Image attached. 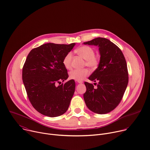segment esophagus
I'll return each instance as SVG.
<instances>
[{
	"instance_id": "esophagus-1",
	"label": "esophagus",
	"mask_w": 150,
	"mask_h": 150,
	"mask_svg": "<svg viewBox=\"0 0 150 150\" xmlns=\"http://www.w3.org/2000/svg\"><path fill=\"white\" fill-rule=\"evenodd\" d=\"M77 82H78V83H82L83 82H82V81H77Z\"/></svg>"
}]
</instances>
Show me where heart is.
Instances as JSON below:
<instances>
[{
	"label": "heart",
	"mask_w": 150,
	"mask_h": 150,
	"mask_svg": "<svg viewBox=\"0 0 150 150\" xmlns=\"http://www.w3.org/2000/svg\"><path fill=\"white\" fill-rule=\"evenodd\" d=\"M76 53L85 60V66L90 68L96 69L100 63V58L95 55V51L93 48L88 46H82L76 50ZM72 54L71 52L67 53L63 59V64L67 69H70L72 68ZM90 71L87 68L82 69H75L70 72L69 78L76 81H82L85 77L88 76Z\"/></svg>",
	"instance_id": "heart-1"
}]
</instances>
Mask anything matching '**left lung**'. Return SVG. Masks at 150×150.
<instances>
[{
    "instance_id": "8db88e82",
    "label": "left lung",
    "mask_w": 150,
    "mask_h": 150,
    "mask_svg": "<svg viewBox=\"0 0 150 150\" xmlns=\"http://www.w3.org/2000/svg\"><path fill=\"white\" fill-rule=\"evenodd\" d=\"M98 46L100 60L98 68L88 79L98 83L85 82L87 91L83 99L87 108L98 114H105L114 110L121 101L128 83V71L121 50L109 40L98 37L83 42Z\"/></svg>"
}]
</instances>
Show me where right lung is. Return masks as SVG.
<instances>
[{
	"label": "right lung",
	"instance_id": "add662e5",
	"mask_svg": "<svg viewBox=\"0 0 150 150\" xmlns=\"http://www.w3.org/2000/svg\"><path fill=\"white\" fill-rule=\"evenodd\" d=\"M75 43H46L29 53L23 68V80L28 98L41 114L57 117L65 113L75 89L74 79L56 86L68 78L63 59Z\"/></svg>",
	"mask_w": 150,
	"mask_h": 150
}]
</instances>
